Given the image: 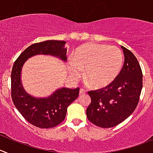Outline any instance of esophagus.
Wrapping results in <instances>:
<instances>
[{
	"label": "esophagus",
	"instance_id": "obj_1",
	"mask_svg": "<svg viewBox=\"0 0 153 153\" xmlns=\"http://www.w3.org/2000/svg\"><path fill=\"white\" fill-rule=\"evenodd\" d=\"M86 93H87L86 90H85L84 88H81V89H80V91H79L80 95H83V94H85Z\"/></svg>",
	"mask_w": 153,
	"mask_h": 153
}]
</instances>
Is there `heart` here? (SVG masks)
<instances>
[{
  "label": "heart",
  "instance_id": "obj_1",
  "mask_svg": "<svg viewBox=\"0 0 153 153\" xmlns=\"http://www.w3.org/2000/svg\"><path fill=\"white\" fill-rule=\"evenodd\" d=\"M123 54L119 48L107 44L88 43L75 51L69 70L74 78L85 71V77L95 88L110 85L117 78L123 65Z\"/></svg>",
  "mask_w": 153,
  "mask_h": 153
}]
</instances>
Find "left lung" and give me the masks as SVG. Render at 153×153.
<instances>
[{
  "mask_svg": "<svg viewBox=\"0 0 153 153\" xmlns=\"http://www.w3.org/2000/svg\"><path fill=\"white\" fill-rule=\"evenodd\" d=\"M121 48L125 62L121 72L110 85L90 91L91 102L87 109L90 122L98 127L112 128L122 123L135 110L143 88V73L133 53Z\"/></svg>",
  "mask_w": 153,
  "mask_h": 153,
  "instance_id": "8db88e82",
  "label": "left lung"
}]
</instances>
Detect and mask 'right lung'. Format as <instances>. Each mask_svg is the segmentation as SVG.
I'll return each instance as SVG.
<instances>
[{"label":"right lung","mask_w":153,"mask_h":153,"mask_svg":"<svg viewBox=\"0 0 153 153\" xmlns=\"http://www.w3.org/2000/svg\"><path fill=\"white\" fill-rule=\"evenodd\" d=\"M64 41H46L27 48L16 59L11 72V97L16 108L27 122L40 128L57 126L65 119L67 107L77 99L79 88H62L48 98H35L27 94L20 81L21 69L28 58L37 54H50L66 60Z\"/></svg>","instance_id":"obj_1"}]
</instances>
